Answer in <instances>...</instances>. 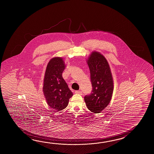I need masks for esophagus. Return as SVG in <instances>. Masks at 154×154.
I'll use <instances>...</instances> for the list:
<instances>
[{"label":"esophagus","mask_w":154,"mask_h":154,"mask_svg":"<svg viewBox=\"0 0 154 154\" xmlns=\"http://www.w3.org/2000/svg\"><path fill=\"white\" fill-rule=\"evenodd\" d=\"M75 93L76 94H80V95H82V92L80 91H76Z\"/></svg>","instance_id":"1"}]
</instances>
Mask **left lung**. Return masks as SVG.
<instances>
[{"label":"left lung","mask_w":154,"mask_h":154,"mask_svg":"<svg viewBox=\"0 0 154 154\" xmlns=\"http://www.w3.org/2000/svg\"><path fill=\"white\" fill-rule=\"evenodd\" d=\"M92 86L90 95L84 100L88 109L100 113L109 103L113 91V81L107 60L100 53L94 51L87 59Z\"/></svg>","instance_id":"8db88e82"}]
</instances>
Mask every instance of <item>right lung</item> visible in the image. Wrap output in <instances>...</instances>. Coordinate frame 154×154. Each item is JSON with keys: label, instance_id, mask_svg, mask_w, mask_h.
Masks as SVG:
<instances>
[{"label": "right lung", "instance_id": "1", "mask_svg": "<svg viewBox=\"0 0 154 154\" xmlns=\"http://www.w3.org/2000/svg\"><path fill=\"white\" fill-rule=\"evenodd\" d=\"M65 67L63 58H53L46 67L43 80V92L47 104L57 111L67 107L69 98L73 95L63 78Z\"/></svg>", "mask_w": 154, "mask_h": 154}]
</instances>
